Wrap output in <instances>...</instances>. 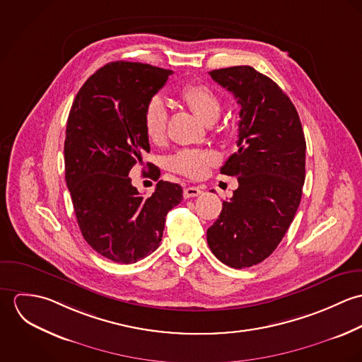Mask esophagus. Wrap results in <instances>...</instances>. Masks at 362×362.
I'll return each mask as SVG.
<instances>
[{
    "label": "esophagus",
    "instance_id": "obj_1",
    "mask_svg": "<svg viewBox=\"0 0 362 362\" xmlns=\"http://www.w3.org/2000/svg\"><path fill=\"white\" fill-rule=\"evenodd\" d=\"M201 194H202V191H201L199 187H187V188H184V197L185 198H195Z\"/></svg>",
    "mask_w": 362,
    "mask_h": 362
}]
</instances>
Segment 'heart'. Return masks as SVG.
<instances>
[{"instance_id": "heart-1", "label": "heart", "mask_w": 362, "mask_h": 362, "mask_svg": "<svg viewBox=\"0 0 362 362\" xmlns=\"http://www.w3.org/2000/svg\"><path fill=\"white\" fill-rule=\"evenodd\" d=\"M180 98L199 118L207 124L214 122L221 112L218 96L206 85L189 83L181 88ZM168 112L165 103L160 98H153L145 107L144 127L151 142L161 144L167 134ZM216 161V157L206 149H182L170 158V168L189 178H199L206 174L207 168Z\"/></svg>"}]
</instances>
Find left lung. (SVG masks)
Returning <instances> with one entry per match:
<instances>
[{
    "instance_id": "obj_1",
    "label": "left lung",
    "mask_w": 362,
    "mask_h": 362,
    "mask_svg": "<svg viewBox=\"0 0 362 362\" xmlns=\"http://www.w3.org/2000/svg\"><path fill=\"white\" fill-rule=\"evenodd\" d=\"M241 105L238 151L220 173L237 177L238 188L223 202L207 228L214 257L234 269L267 258L288 230L305 181V136L290 98L248 65L210 71Z\"/></svg>"
}]
</instances>
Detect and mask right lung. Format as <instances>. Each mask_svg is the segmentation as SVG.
Listing matches in <instances>:
<instances>
[{"label": "right lung", "instance_id": "add662e5", "mask_svg": "<svg viewBox=\"0 0 362 362\" xmlns=\"http://www.w3.org/2000/svg\"><path fill=\"white\" fill-rule=\"evenodd\" d=\"M171 74L110 62L83 83L68 115L64 157L74 211L86 243L112 262L135 263L155 252L167 213L182 201L181 185L163 180L145 199L129 177L151 152L145 107ZM152 177H160L156 165Z\"/></svg>", "mask_w": 362, "mask_h": 362}]
</instances>
